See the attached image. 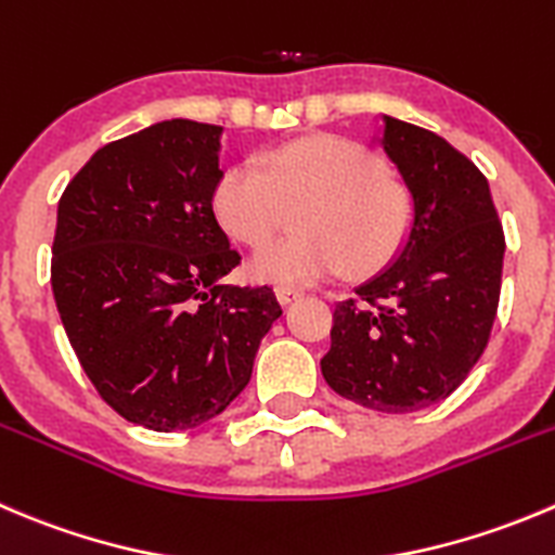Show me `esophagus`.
<instances>
[{"label": "esophagus", "mask_w": 555, "mask_h": 555, "mask_svg": "<svg viewBox=\"0 0 555 555\" xmlns=\"http://www.w3.org/2000/svg\"><path fill=\"white\" fill-rule=\"evenodd\" d=\"M276 298H279V304L287 306V304H293V300H298L300 293L298 289H289V287H276Z\"/></svg>", "instance_id": "1"}]
</instances>
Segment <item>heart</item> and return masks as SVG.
I'll use <instances>...</instances> for the list:
<instances>
[{"instance_id": "1", "label": "heart", "mask_w": 555, "mask_h": 555, "mask_svg": "<svg viewBox=\"0 0 555 555\" xmlns=\"http://www.w3.org/2000/svg\"><path fill=\"white\" fill-rule=\"evenodd\" d=\"M300 235L251 257L257 282L306 287L338 268L369 273L385 266L412 228V195L382 159L338 134H314L230 163L214 179L208 208L233 244L260 249L279 230L284 208Z\"/></svg>"}]
</instances>
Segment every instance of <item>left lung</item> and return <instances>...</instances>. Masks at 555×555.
<instances>
[{
	"instance_id": "obj_1",
	"label": "left lung",
	"mask_w": 555,
	"mask_h": 555,
	"mask_svg": "<svg viewBox=\"0 0 555 555\" xmlns=\"http://www.w3.org/2000/svg\"><path fill=\"white\" fill-rule=\"evenodd\" d=\"M379 146L412 195L385 271L333 311L322 376L347 401L406 414L448 398L491 338L504 230L486 176L444 138L382 116Z\"/></svg>"
}]
</instances>
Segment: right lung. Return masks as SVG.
<instances>
[{
	"instance_id": "obj_1",
	"label": "right lung",
	"mask_w": 555,
	"mask_h": 555,
	"mask_svg": "<svg viewBox=\"0 0 555 555\" xmlns=\"http://www.w3.org/2000/svg\"><path fill=\"white\" fill-rule=\"evenodd\" d=\"M217 124L170 118L94 152L59 201L51 287L102 401L186 431L249 385L282 317L271 287L222 284L241 262L214 222Z\"/></svg>"
}]
</instances>
